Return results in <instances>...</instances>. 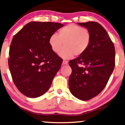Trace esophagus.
Returning a JSON list of instances; mask_svg holds the SVG:
<instances>
[{"label":"esophagus","mask_w":125,"mask_h":125,"mask_svg":"<svg viewBox=\"0 0 125 125\" xmlns=\"http://www.w3.org/2000/svg\"><path fill=\"white\" fill-rule=\"evenodd\" d=\"M68 61L65 60H64L62 61V64L66 65V64H68Z\"/></svg>","instance_id":"obj_1"}]
</instances>
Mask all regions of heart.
<instances>
[{
    "mask_svg": "<svg viewBox=\"0 0 125 125\" xmlns=\"http://www.w3.org/2000/svg\"><path fill=\"white\" fill-rule=\"evenodd\" d=\"M57 35L53 34L49 37V44L52 51L64 59H69L83 54L89 47L91 33L86 28L71 24L60 29Z\"/></svg>",
    "mask_w": 125,
    "mask_h": 125,
    "instance_id": "b5f03b06",
    "label": "heart"
}]
</instances>
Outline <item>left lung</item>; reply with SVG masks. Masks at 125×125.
I'll list each match as a JSON object with an SVG mask.
<instances>
[{
    "label": "left lung",
    "instance_id": "left-lung-1",
    "mask_svg": "<svg viewBox=\"0 0 125 125\" xmlns=\"http://www.w3.org/2000/svg\"><path fill=\"white\" fill-rule=\"evenodd\" d=\"M77 24L89 31L91 42L84 53L69 61L72 71L69 88L75 97L87 101L99 94L106 85L115 66V48L100 24L95 21Z\"/></svg>",
    "mask_w": 125,
    "mask_h": 125
}]
</instances>
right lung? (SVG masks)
<instances>
[{"instance_id":"add662e5","label":"right lung","mask_w":125,"mask_h":125,"mask_svg":"<svg viewBox=\"0 0 125 125\" xmlns=\"http://www.w3.org/2000/svg\"><path fill=\"white\" fill-rule=\"evenodd\" d=\"M64 25L32 21L13 37L8 66L15 86L22 94L36 98L49 90L62 62L51 49L49 37Z\"/></svg>"}]
</instances>
